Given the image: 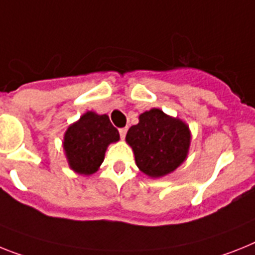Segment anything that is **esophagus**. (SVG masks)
I'll return each mask as SVG.
<instances>
[{
	"label": "esophagus",
	"instance_id": "obj_1",
	"mask_svg": "<svg viewBox=\"0 0 255 255\" xmlns=\"http://www.w3.org/2000/svg\"><path fill=\"white\" fill-rule=\"evenodd\" d=\"M119 133H121V137L122 138L126 137V134H127V127L121 128V129H119Z\"/></svg>",
	"mask_w": 255,
	"mask_h": 255
}]
</instances>
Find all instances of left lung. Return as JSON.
Masks as SVG:
<instances>
[{
  "label": "left lung",
  "instance_id": "obj_1",
  "mask_svg": "<svg viewBox=\"0 0 255 255\" xmlns=\"http://www.w3.org/2000/svg\"><path fill=\"white\" fill-rule=\"evenodd\" d=\"M190 140L192 133L185 122L157 108L138 115V123L126 136L138 170L151 179L163 177L180 167L189 153Z\"/></svg>",
  "mask_w": 255,
  "mask_h": 255
}]
</instances>
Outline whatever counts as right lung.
Listing matches in <instances>:
<instances>
[{"label": "right lung", "instance_id": "obj_1", "mask_svg": "<svg viewBox=\"0 0 255 255\" xmlns=\"http://www.w3.org/2000/svg\"><path fill=\"white\" fill-rule=\"evenodd\" d=\"M121 138L109 115L87 111L68 126L63 136L66 159L74 172L89 176L97 172L110 144Z\"/></svg>", "mask_w": 255, "mask_h": 255}]
</instances>
